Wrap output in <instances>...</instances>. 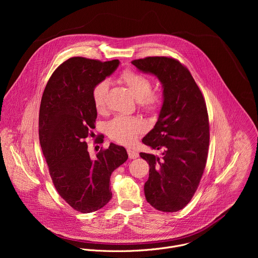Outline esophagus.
I'll use <instances>...</instances> for the list:
<instances>
[{
  "instance_id": "esophagus-1",
  "label": "esophagus",
  "mask_w": 258,
  "mask_h": 258,
  "mask_svg": "<svg viewBox=\"0 0 258 258\" xmlns=\"http://www.w3.org/2000/svg\"><path fill=\"white\" fill-rule=\"evenodd\" d=\"M127 154H128L130 159H136V158L139 157V153L135 150H132V149H127Z\"/></svg>"
}]
</instances>
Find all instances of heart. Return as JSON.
Masks as SVG:
<instances>
[{
	"label": "heart",
	"mask_w": 258,
	"mask_h": 258,
	"mask_svg": "<svg viewBox=\"0 0 258 258\" xmlns=\"http://www.w3.org/2000/svg\"><path fill=\"white\" fill-rule=\"evenodd\" d=\"M118 80L128 88L142 109L148 112H155L160 108L161 94L152 90L151 81L142 73L128 68L120 73ZM107 92L108 84L105 81L97 83L92 89V100L99 112H102L106 107ZM145 128L143 120L135 116H116L106 124L108 137L123 145L133 144Z\"/></svg>",
	"instance_id": "heart-1"
}]
</instances>
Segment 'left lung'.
Returning a JSON list of instances; mask_svg holds the SVG:
<instances>
[{"instance_id": "1", "label": "left lung", "mask_w": 258, "mask_h": 258, "mask_svg": "<svg viewBox=\"0 0 258 258\" xmlns=\"http://www.w3.org/2000/svg\"><path fill=\"white\" fill-rule=\"evenodd\" d=\"M132 63L156 76L163 104L154 128L142 142L162 156L140 153L149 163L145 196L155 209L174 212L193 198L206 165L209 120L204 97L189 69L171 57H146Z\"/></svg>"}]
</instances>
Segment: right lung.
Here are the masks:
<instances>
[{
  "label": "right lung",
  "mask_w": 258,
  "mask_h": 258,
  "mask_svg": "<svg viewBox=\"0 0 258 258\" xmlns=\"http://www.w3.org/2000/svg\"><path fill=\"white\" fill-rule=\"evenodd\" d=\"M118 65L117 59L69 58L53 72L41 101L39 136L51 178L61 198L83 213L102 208L112 198L110 176L128 157L113 143L92 157L86 142L97 118L92 89ZM95 142L103 143V138Z\"/></svg>",
  "instance_id": "add662e5"
}]
</instances>
